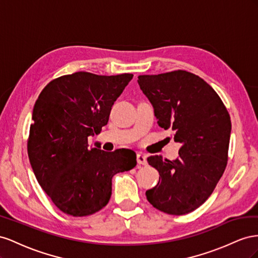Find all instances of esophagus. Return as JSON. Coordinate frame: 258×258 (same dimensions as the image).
I'll return each mask as SVG.
<instances>
[{"instance_id":"1","label":"esophagus","mask_w":258,"mask_h":258,"mask_svg":"<svg viewBox=\"0 0 258 258\" xmlns=\"http://www.w3.org/2000/svg\"><path fill=\"white\" fill-rule=\"evenodd\" d=\"M137 163L142 164V165H146L147 164V157L143 153H138L137 154Z\"/></svg>"}]
</instances>
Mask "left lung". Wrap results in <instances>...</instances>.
<instances>
[{"label": "left lung", "mask_w": 258, "mask_h": 258, "mask_svg": "<svg viewBox=\"0 0 258 258\" xmlns=\"http://www.w3.org/2000/svg\"><path fill=\"white\" fill-rule=\"evenodd\" d=\"M138 85L153 107L159 126L181 144L178 158H148L159 172L146 191L154 208L171 215L195 211L208 200L227 165L230 116L222 99L203 79L183 70L139 76Z\"/></svg>", "instance_id": "left-lung-1"}]
</instances>
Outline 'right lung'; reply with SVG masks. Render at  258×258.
<instances>
[{
	"label": "right lung",
	"mask_w": 258,
	"mask_h": 258,
	"mask_svg": "<svg viewBox=\"0 0 258 258\" xmlns=\"http://www.w3.org/2000/svg\"><path fill=\"white\" fill-rule=\"evenodd\" d=\"M133 75L76 72L49 82L36 99L28 156L36 180L56 207L72 216L98 212L110 200L112 177L136 166V153L88 147Z\"/></svg>",
	"instance_id": "right-lung-1"
}]
</instances>
